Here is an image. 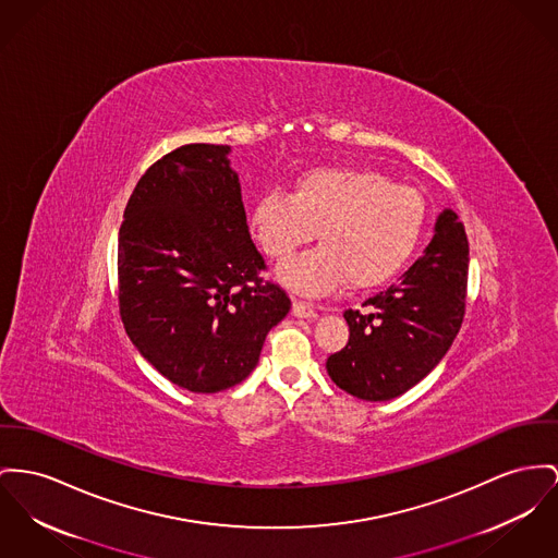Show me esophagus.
Wrapping results in <instances>:
<instances>
[{
	"mask_svg": "<svg viewBox=\"0 0 558 558\" xmlns=\"http://www.w3.org/2000/svg\"><path fill=\"white\" fill-rule=\"evenodd\" d=\"M292 313H294L296 317H302V319H315V317H317L315 306H313V304H308V302H302V300H294V304H292Z\"/></svg>",
	"mask_w": 558,
	"mask_h": 558,
	"instance_id": "34e87169",
	"label": "esophagus"
}]
</instances>
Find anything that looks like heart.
I'll return each instance as SVG.
<instances>
[{"label": "heart", "mask_w": 558, "mask_h": 558, "mask_svg": "<svg viewBox=\"0 0 558 558\" xmlns=\"http://www.w3.org/2000/svg\"><path fill=\"white\" fill-rule=\"evenodd\" d=\"M425 220L418 190L342 165L304 171L292 194L270 192L252 211L256 239L272 260H290L319 230L322 245L281 270L302 294H328L344 281L357 290L389 281L412 258Z\"/></svg>", "instance_id": "heart-1"}]
</instances>
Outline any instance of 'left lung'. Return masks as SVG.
<instances>
[{
    "mask_svg": "<svg viewBox=\"0 0 558 558\" xmlns=\"http://www.w3.org/2000/svg\"><path fill=\"white\" fill-rule=\"evenodd\" d=\"M470 247L452 209L436 222L425 254L400 283L347 308L349 342L326 368L336 385L368 402L402 396L438 366L465 315Z\"/></svg>",
    "mask_w": 558,
    "mask_h": 558,
    "instance_id": "8db88e82",
    "label": "left lung"
}]
</instances>
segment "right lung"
I'll return each instance as SVG.
<instances>
[{"label":"right lung","mask_w":558,"mask_h":558,"mask_svg":"<svg viewBox=\"0 0 558 558\" xmlns=\"http://www.w3.org/2000/svg\"><path fill=\"white\" fill-rule=\"evenodd\" d=\"M228 151L187 144L165 154L137 182L118 232L124 330L156 371L194 393L247 378L292 306L262 277Z\"/></svg>","instance_id":"add662e5"}]
</instances>
